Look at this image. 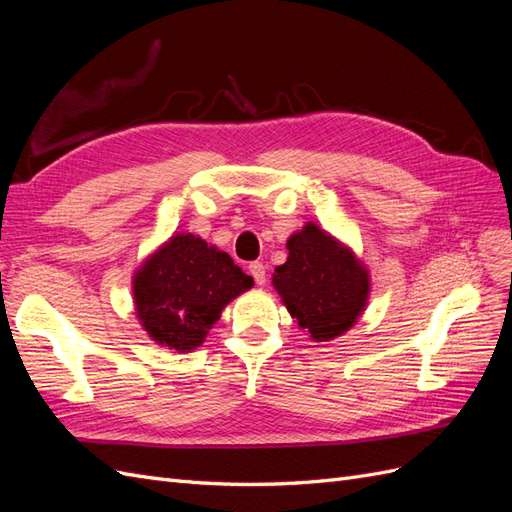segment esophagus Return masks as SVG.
I'll use <instances>...</instances> for the list:
<instances>
[{
    "label": "esophagus",
    "mask_w": 512,
    "mask_h": 512,
    "mask_svg": "<svg viewBox=\"0 0 512 512\" xmlns=\"http://www.w3.org/2000/svg\"><path fill=\"white\" fill-rule=\"evenodd\" d=\"M247 269H250L254 282L258 286H265V282H267V267L262 265V262H250V267H247Z\"/></svg>",
    "instance_id": "34e87169"
}]
</instances>
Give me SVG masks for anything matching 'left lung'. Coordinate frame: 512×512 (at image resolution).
I'll return each instance as SVG.
<instances>
[{"label":"left lung","mask_w":512,"mask_h":512,"mask_svg":"<svg viewBox=\"0 0 512 512\" xmlns=\"http://www.w3.org/2000/svg\"><path fill=\"white\" fill-rule=\"evenodd\" d=\"M288 260L273 273V286L299 327L314 342L344 335L369 297V275L346 245L316 224H305L286 243Z\"/></svg>","instance_id":"1"}]
</instances>
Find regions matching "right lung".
<instances>
[{
    "label": "right lung",
    "instance_id": "obj_1",
    "mask_svg": "<svg viewBox=\"0 0 512 512\" xmlns=\"http://www.w3.org/2000/svg\"><path fill=\"white\" fill-rule=\"evenodd\" d=\"M252 286V277L226 252L190 232L170 237L132 282L143 329L153 342L177 352L203 344L222 309Z\"/></svg>",
    "mask_w": 512,
    "mask_h": 512
}]
</instances>
